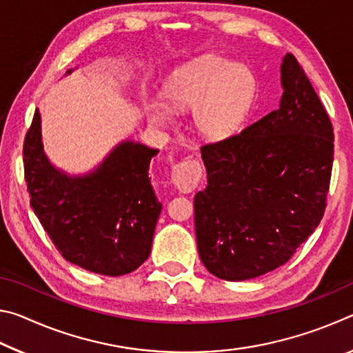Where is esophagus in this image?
Wrapping results in <instances>:
<instances>
[{"label": "esophagus", "instance_id": "esophagus-1", "mask_svg": "<svg viewBox=\"0 0 353 353\" xmlns=\"http://www.w3.org/2000/svg\"><path fill=\"white\" fill-rule=\"evenodd\" d=\"M201 176H202V170H201L199 162H196V160H191V159L182 160V162L176 163L172 166V171H171V181L181 193H188V191L198 187Z\"/></svg>", "mask_w": 353, "mask_h": 353}]
</instances>
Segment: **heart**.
Instances as JSON below:
<instances>
[{
  "label": "heart",
  "instance_id": "b5f03b06",
  "mask_svg": "<svg viewBox=\"0 0 353 353\" xmlns=\"http://www.w3.org/2000/svg\"><path fill=\"white\" fill-rule=\"evenodd\" d=\"M255 93V76L246 65L214 56L179 68L163 88L172 109L193 105L196 128L210 139H224L243 126ZM149 119L162 128L174 124L172 110L162 103L151 104Z\"/></svg>",
  "mask_w": 353,
  "mask_h": 353
}]
</instances>
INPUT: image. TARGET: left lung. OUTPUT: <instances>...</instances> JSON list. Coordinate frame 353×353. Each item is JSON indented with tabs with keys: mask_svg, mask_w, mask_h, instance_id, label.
I'll list each match as a JSON object with an SVG mask.
<instances>
[{
	"mask_svg": "<svg viewBox=\"0 0 353 353\" xmlns=\"http://www.w3.org/2000/svg\"><path fill=\"white\" fill-rule=\"evenodd\" d=\"M277 110L201 148L207 187L194 196L198 252L223 280L263 276L288 261L325 210L333 128L296 57L280 65Z\"/></svg>",
	"mask_w": 353,
	"mask_h": 353,
	"instance_id": "obj_1",
	"label": "left lung"
}]
</instances>
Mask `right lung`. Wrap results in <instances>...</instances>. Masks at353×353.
I'll return each mask as SVG.
<instances>
[{"mask_svg": "<svg viewBox=\"0 0 353 353\" xmlns=\"http://www.w3.org/2000/svg\"><path fill=\"white\" fill-rule=\"evenodd\" d=\"M157 152L124 140L93 171L68 174L48 159L35 110L23 148L29 199L63 259L110 277L132 272L148 259L162 212L148 174Z\"/></svg>", "mask_w": 353, "mask_h": 353, "instance_id": "add662e5", "label": "right lung"}]
</instances>
